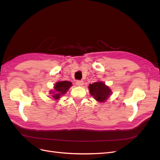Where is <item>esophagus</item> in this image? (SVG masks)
<instances>
[{"mask_svg": "<svg viewBox=\"0 0 160 160\" xmlns=\"http://www.w3.org/2000/svg\"><path fill=\"white\" fill-rule=\"evenodd\" d=\"M84 84L83 81H76V85L77 86H82Z\"/></svg>", "mask_w": 160, "mask_h": 160, "instance_id": "obj_1", "label": "esophagus"}]
</instances>
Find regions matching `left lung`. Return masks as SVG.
<instances>
[{
  "label": "left lung",
  "mask_w": 160,
  "mask_h": 160,
  "mask_svg": "<svg viewBox=\"0 0 160 160\" xmlns=\"http://www.w3.org/2000/svg\"><path fill=\"white\" fill-rule=\"evenodd\" d=\"M89 89L90 94L99 102H104L112 93L109 87L105 85V84L101 81H98L93 84H90Z\"/></svg>",
  "instance_id": "8db88e82"
}]
</instances>
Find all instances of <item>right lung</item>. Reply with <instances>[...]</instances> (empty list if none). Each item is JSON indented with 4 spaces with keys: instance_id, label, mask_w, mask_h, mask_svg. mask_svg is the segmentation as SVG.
Masks as SVG:
<instances>
[{
    "instance_id": "add662e5",
    "label": "right lung",
    "mask_w": 160,
    "mask_h": 160,
    "mask_svg": "<svg viewBox=\"0 0 160 160\" xmlns=\"http://www.w3.org/2000/svg\"><path fill=\"white\" fill-rule=\"evenodd\" d=\"M72 86V83L68 81H59L55 83L54 86V90L50 91L51 97L55 99H58L62 95H65L67 91Z\"/></svg>"
}]
</instances>
